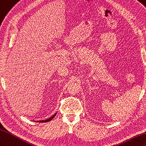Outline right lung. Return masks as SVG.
Segmentation results:
<instances>
[{"label":"right lung","instance_id":"add662e5","mask_svg":"<svg viewBox=\"0 0 146 146\" xmlns=\"http://www.w3.org/2000/svg\"><path fill=\"white\" fill-rule=\"evenodd\" d=\"M56 114H57V112H56V113H55V114L52 115V117H50L49 119H46V120H45V121H37V122H48V121H51V120L54 117H55V116H56Z\"/></svg>","mask_w":146,"mask_h":146}]
</instances>
